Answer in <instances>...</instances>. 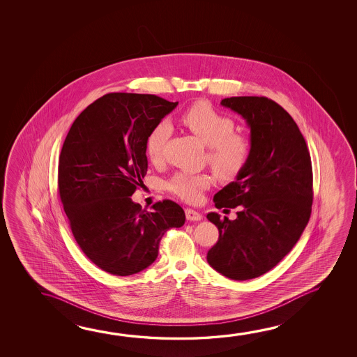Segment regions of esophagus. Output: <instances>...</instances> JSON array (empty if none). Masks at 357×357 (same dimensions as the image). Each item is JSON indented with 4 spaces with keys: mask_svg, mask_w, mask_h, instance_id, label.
Instances as JSON below:
<instances>
[{
    "mask_svg": "<svg viewBox=\"0 0 357 357\" xmlns=\"http://www.w3.org/2000/svg\"><path fill=\"white\" fill-rule=\"evenodd\" d=\"M185 216L189 222H199L203 219V215L193 209H185Z\"/></svg>",
    "mask_w": 357,
    "mask_h": 357,
    "instance_id": "obj_1",
    "label": "esophagus"
}]
</instances>
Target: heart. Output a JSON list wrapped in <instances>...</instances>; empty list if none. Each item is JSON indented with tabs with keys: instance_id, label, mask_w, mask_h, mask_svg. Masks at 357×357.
Returning a JSON list of instances; mask_svg holds the SVG:
<instances>
[{
	"instance_id": "heart-1",
	"label": "heart",
	"mask_w": 357,
	"mask_h": 357,
	"mask_svg": "<svg viewBox=\"0 0 357 357\" xmlns=\"http://www.w3.org/2000/svg\"><path fill=\"white\" fill-rule=\"evenodd\" d=\"M181 122L197 135L199 141L209 146L208 160L219 178L230 181L239 176L250 157L252 146L243 135H235L234 121L222 114L208 102H198L188 108ZM172 135L168 121L157 123L146 137L148 158L153 163L163 157L164 146ZM211 176L205 173L179 172L170 178L167 188L170 193L185 202H198L205 189L211 187Z\"/></svg>"
}]
</instances>
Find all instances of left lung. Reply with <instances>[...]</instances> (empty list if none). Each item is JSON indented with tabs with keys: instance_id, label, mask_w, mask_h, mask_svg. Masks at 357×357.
Masks as SVG:
<instances>
[{
	"instance_id": "8db88e82",
	"label": "left lung",
	"mask_w": 357,
	"mask_h": 357,
	"mask_svg": "<svg viewBox=\"0 0 357 357\" xmlns=\"http://www.w3.org/2000/svg\"><path fill=\"white\" fill-rule=\"evenodd\" d=\"M220 105L245 119L252 152L236 179L214 195L218 209L239 206V211L235 220L206 215L219 230L206 260L231 280H249L278 265L307 225L311 158L298 124L274 100L230 97Z\"/></svg>"
}]
</instances>
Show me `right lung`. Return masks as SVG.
<instances>
[{
    "instance_id": "obj_1",
    "label": "right lung",
    "mask_w": 357,
    "mask_h": 357,
    "mask_svg": "<svg viewBox=\"0 0 357 357\" xmlns=\"http://www.w3.org/2000/svg\"><path fill=\"white\" fill-rule=\"evenodd\" d=\"M176 105L154 94H105L66 137L59 197L77 244L109 274L128 276L152 265L164 233L185 222L172 200L148 211L130 199L148 168L146 137Z\"/></svg>"
}]
</instances>
